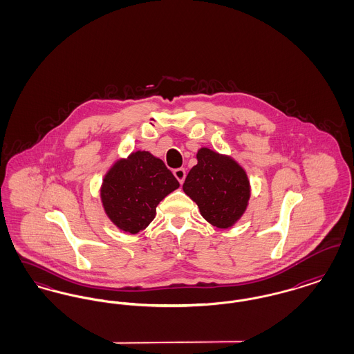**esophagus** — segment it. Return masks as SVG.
I'll list each match as a JSON object with an SVG mask.
<instances>
[{
  "instance_id": "34e87169",
  "label": "esophagus",
  "mask_w": 354,
  "mask_h": 354,
  "mask_svg": "<svg viewBox=\"0 0 354 354\" xmlns=\"http://www.w3.org/2000/svg\"><path fill=\"white\" fill-rule=\"evenodd\" d=\"M174 175L175 178L179 180L180 185H183L185 179V169H174Z\"/></svg>"
}]
</instances>
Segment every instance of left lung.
I'll return each mask as SVG.
<instances>
[{
    "label": "left lung",
    "instance_id": "obj_1",
    "mask_svg": "<svg viewBox=\"0 0 354 354\" xmlns=\"http://www.w3.org/2000/svg\"><path fill=\"white\" fill-rule=\"evenodd\" d=\"M196 158L198 165L188 172L183 191L208 223L230 228L241 218L250 201L247 174L234 159L209 149H201Z\"/></svg>",
    "mask_w": 354,
    "mask_h": 354
}]
</instances>
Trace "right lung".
<instances>
[{
	"mask_svg": "<svg viewBox=\"0 0 354 354\" xmlns=\"http://www.w3.org/2000/svg\"><path fill=\"white\" fill-rule=\"evenodd\" d=\"M179 187L163 160L133 152L106 174L101 188L104 211L122 231L138 234L151 223L156 205Z\"/></svg>",
	"mask_w": 354,
	"mask_h": 354,
	"instance_id": "right-lung-1",
	"label": "right lung"
}]
</instances>
